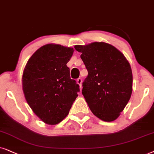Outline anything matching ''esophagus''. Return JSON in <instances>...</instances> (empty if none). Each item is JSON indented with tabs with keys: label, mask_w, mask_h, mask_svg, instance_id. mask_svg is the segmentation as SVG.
<instances>
[{
	"label": "esophagus",
	"mask_w": 154,
	"mask_h": 154,
	"mask_svg": "<svg viewBox=\"0 0 154 154\" xmlns=\"http://www.w3.org/2000/svg\"><path fill=\"white\" fill-rule=\"evenodd\" d=\"M77 82L78 85H79V87H80V88L82 87V78H78L77 79Z\"/></svg>",
	"instance_id": "esophagus-1"
}]
</instances>
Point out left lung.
<instances>
[{
    "label": "left lung",
    "instance_id": "obj_1",
    "mask_svg": "<svg viewBox=\"0 0 154 154\" xmlns=\"http://www.w3.org/2000/svg\"><path fill=\"white\" fill-rule=\"evenodd\" d=\"M88 71L82 93L90 110L101 120L111 122L124 110L132 92V72L120 51L104 42L76 45Z\"/></svg>",
    "mask_w": 154,
    "mask_h": 154
}]
</instances>
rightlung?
I'll return each instance as SVG.
<instances>
[{
	"instance_id": "add662e5",
	"label": "right lung",
	"mask_w": 154,
	"mask_h": 154,
	"mask_svg": "<svg viewBox=\"0 0 154 154\" xmlns=\"http://www.w3.org/2000/svg\"><path fill=\"white\" fill-rule=\"evenodd\" d=\"M72 48L46 44L26 63L22 75V89L33 112L48 125L60 122L69 113L79 86L67 66Z\"/></svg>"
}]
</instances>
